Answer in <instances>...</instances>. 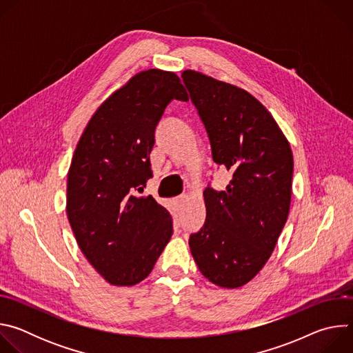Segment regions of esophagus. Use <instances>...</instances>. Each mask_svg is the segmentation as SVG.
<instances>
[{
  "label": "esophagus",
  "instance_id": "obj_1",
  "mask_svg": "<svg viewBox=\"0 0 353 353\" xmlns=\"http://www.w3.org/2000/svg\"><path fill=\"white\" fill-rule=\"evenodd\" d=\"M185 199H187V195H179V196H176V198L173 199L174 207H176L177 210H181L183 205H184V203H185Z\"/></svg>",
  "mask_w": 353,
  "mask_h": 353
}]
</instances>
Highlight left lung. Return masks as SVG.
I'll use <instances>...</instances> for the list:
<instances>
[{"instance_id": "8db88e82", "label": "left lung", "mask_w": 353, "mask_h": 353, "mask_svg": "<svg viewBox=\"0 0 353 353\" xmlns=\"http://www.w3.org/2000/svg\"><path fill=\"white\" fill-rule=\"evenodd\" d=\"M181 77L208 131L214 161L233 174L226 191L205 188L207 221L190 237V250L210 282L236 289L263 270L285 226L293 154L253 94L194 70Z\"/></svg>"}]
</instances>
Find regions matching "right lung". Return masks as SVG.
<instances>
[{"instance_id":"1","label":"right lung","mask_w":353,"mask_h":353,"mask_svg":"<svg viewBox=\"0 0 353 353\" xmlns=\"http://www.w3.org/2000/svg\"><path fill=\"white\" fill-rule=\"evenodd\" d=\"M172 99L188 100L174 72L135 74L97 108L74 150L67 216L82 254L114 286L143 281L173 233L170 212L135 195L152 177L154 132Z\"/></svg>"}]
</instances>
